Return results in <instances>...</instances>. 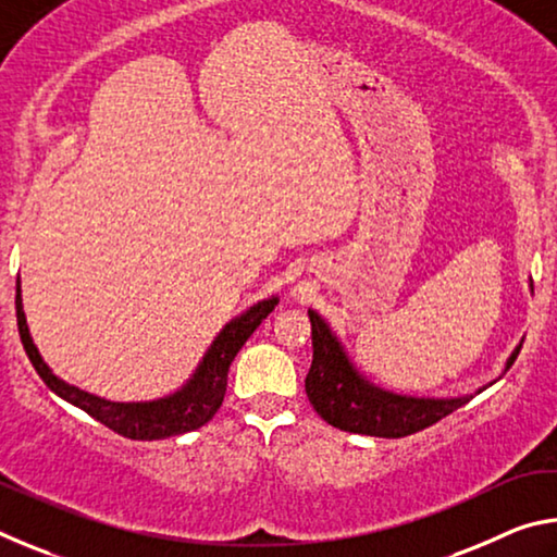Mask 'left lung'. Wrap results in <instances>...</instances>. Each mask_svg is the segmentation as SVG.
<instances>
[{
    "instance_id": "left-lung-1",
    "label": "left lung",
    "mask_w": 557,
    "mask_h": 557,
    "mask_svg": "<svg viewBox=\"0 0 557 557\" xmlns=\"http://www.w3.org/2000/svg\"><path fill=\"white\" fill-rule=\"evenodd\" d=\"M533 289V282H531ZM312 322V369L307 373L305 391L312 408L322 418L344 432L371 437H408L420 432L437 420L447 418L449 412L459 410L471 400V395L461 398H412L373 385L348 358L344 344L332 332L314 309H309ZM521 344L508 356L504 373L511 369ZM496 383V381H492ZM488 383V385H492ZM486 388V385H484ZM479 388L476 393H482Z\"/></svg>"
}]
</instances>
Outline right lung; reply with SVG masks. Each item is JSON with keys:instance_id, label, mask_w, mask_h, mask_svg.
Listing matches in <instances>:
<instances>
[{"instance_id": "obj_1", "label": "right lung", "mask_w": 557, "mask_h": 557, "mask_svg": "<svg viewBox=\"0 0 557 557\" xmlns=\"http://www.w3.org/2000/svg\"><path fill=\"white\" fill-rule=\"evenodd\" d=\"M277 297L262 299L252 305L248 312L231 319L228 324L221 329V334L213 338L209 351L196 366L182 388L164 395L157 400H143V403H115L100 395H92L88 391L75 388V385L59 379L49 363L44 361L39 348H36L34 338L29 334V324H26L24 305H22V285L16 280V324L18 336H22L24 351L29 356L36 373L49 388L63 398L65 403L75 405V408L86 410L90 418H96L102 425L117 432L122 437L129 440H164L174 435H184V432L199 430L206 425L215 412H219L225 385H228V369L233 358L238 356L243 344L248 342L250 334L260 326L272 309L277 307Z\"/></svg>"}]
</instances>
